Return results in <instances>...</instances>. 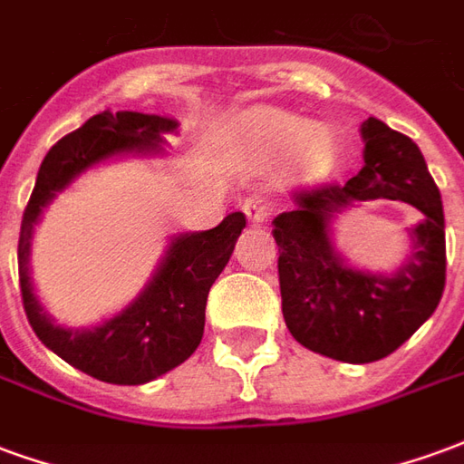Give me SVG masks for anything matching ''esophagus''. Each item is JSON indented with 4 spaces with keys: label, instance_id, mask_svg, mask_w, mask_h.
Segmentation results:
<instances>
[{
    "label": "esophagus",
    "instance_id": "34e87169",
    "mask_svg": "<svg viewBox=\"0 0 464 464\" xmlns=\"http://www.w3.org/2000/svg\"><path fill=\"white\" fill-rule=\"evenodd\" d=\"M243 213H246V218H248L251 226H261L263 221H268L271 208H268V203L263 201V198L251 196V198H246V203H243Z\"/></svg>",
    "mask_w": 464,
    "mask_h": 464
}]
</instances>
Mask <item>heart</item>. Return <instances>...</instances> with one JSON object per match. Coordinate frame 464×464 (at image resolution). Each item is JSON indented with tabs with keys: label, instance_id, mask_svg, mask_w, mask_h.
<instances>
[{
	"label": "heart",
	"instance_id": "1",
	"mask_svg": "<svg viewBox=\"0 0 464 464\" xmlns=\"http://www.w3.org/2000/svg\"><path fill=\"white\" fill-rule=\"evenodd\" d=\"M288 156L293 176L321 179L333 163V141L325 129H308L301 116L273 106L251 109L226 133V159L233 166H261Z\"/></svg>",
	"mask_w": 464,
	"mask_h": 464
}]
</instances>
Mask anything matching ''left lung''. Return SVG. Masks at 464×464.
Here are the masks:
<instances>
[{
    "instance_id": "left-lung-1",
    "label": "left lung",
    "mask_w": 464,
    "mask_h": 464,
    "mask_svg": "<svg viewBox=\"0 0 464 464\" xmlns=\"http://www.w3.org/2000/svg\"><path fill=\"white\" fill-rule=\"evenodd\" d=\"M365 166L345 183L295 188L293 211L276 216L283 318L295 341L343 362H372L408 341L445 291V216L440 188L405 133L370 116L362 123ZM390 198L423 213L413 253L395 276L353 272L332 251L335 212L355 200Z\"/></svg>"
}]
</instances>
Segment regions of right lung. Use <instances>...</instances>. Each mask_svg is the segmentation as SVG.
<instances>
[{
	"label": "right lung",
	"mask_w": 464,
	"mask_h": 464,
	"mask_svg": "<svg viewBox=\"0 0 464 464\" xmlns=\"http://www.w3.org/2000/svg\"><path fill=\"white\" fill-rule=\"evenodd\" d=\"M176 126L173 119L139 111L92 116L82 129L66 133L49 149L22 216L16 261L29 325L69 365L114 385H141L191 358L203 338L208 291L231 258L233 246L246 228V216L236 211L211 231L173 238L149 288L126 311L92 331L59 328L42 311L29 281L32 231L42 208L74 176L116 153L156 151L163 141L161 133Z\"/></svg>",
	"instance_id": "obj_1"
}]
</instances>
